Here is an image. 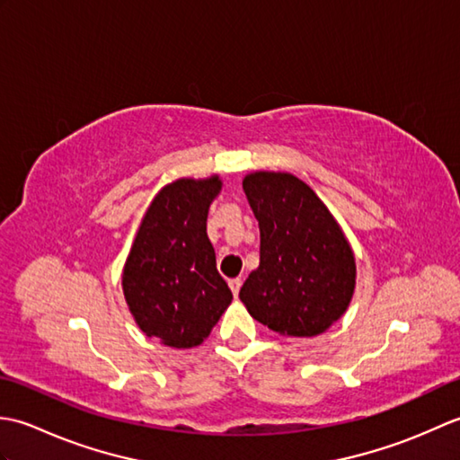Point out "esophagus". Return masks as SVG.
<instances>
[{
	"label": "esophagus",
	"mask_w": 460,
	"mask_h": 460,
	"mask_svg": "<svg viewBox=\"0 0 460 460\" xmlns=\"http://www.w3.org/2000/svg\"><path fill=\"white\" fill-rule=\"evenodd\" d=\"M241 285H243L241 279H231V280H229V288H231V292H233V296L239 295Z\"/></svg>",
	"instance_id": "esophagus-1"
}]
</instances>
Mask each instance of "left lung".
I'll use <instances>...</instances> for the list:
<instances>
[{
    "label": "left lung",
    "instance_id": "8db88e82",
    "mask_svg": "<svg viewBox=\"0 0 460 460\" xmlns=\"http://www.w3.org/2000/svg\"><path fill=\"white\" fill-rule=\"evenodd\" d=\"M261 229V262L241 287L249 314L280 336L312 338L348 310L356 257L340 223L308 183L288 172L243 180Z\"/></svg>",
    "mask_w": 460,
    "mask_h": 460
}]
</instances>
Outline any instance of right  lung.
I'll list each match as a JSON object with an SVG mask.
<instances>
[{
  "mask_svg": "<svg viewBox=\"0 0 460 460\" xmlns=\"http://www.w3.org/2000/svg\"><path fill=\"white\" fill-rule=\"evenodd\" d=\"M221 188L217 173L164 185L124 262L122 290L134 322L168 348L199 346L233 300L208 237L209 205Z\"/></svg>",
  "mask_w": 460,
  "mask_h": 460,
  "instance_id": "right-lung-1",
  "label": "right lung"
}]
</instances>
